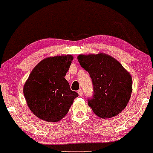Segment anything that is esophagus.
<instances>
[{"instance_id":"esophagus-1","label":"esophagus","mask_w":153,"mask_h":153,"mask_svg":"<svg viewBox=\"0 0 153 153\" xmlns=\"http://www.w3.org/2000/svg\"><path fill=\"white\" fill-rule=\"evenodd\" d=\"M77 93H78L79 96H82L83 95V91H82V90H81V89H79Z\"/></svg>"}]
</instances>
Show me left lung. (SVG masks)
Here are the masks:
<instances>
[{
  "mask_svg": "<svg viewBox=\"0 0 153 153\" xmlns=\"http://www.w3.org/2000/svg\"><path fill=\"white\" fill-rule=\"evenodd\" d=\"M77 58L92 79L94 93L88 104L94 114L102 118L120 114L128 104L132 91L129 73L107 54H81Z\"/></svg>",
  "mask_w": 153,
  "mask_h": 153,
  "instance_id": "obj_1",
  "label": "left lung"
}]
</instances>
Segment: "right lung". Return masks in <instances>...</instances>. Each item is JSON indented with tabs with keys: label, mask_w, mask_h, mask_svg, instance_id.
Returning a JSON list of instances; mask_svg holds the SVG:
<instances>
[{
	"label": "right lung",
	"mask_w": 153,
	"mask_h": 153,
	"mask_svg": "<svg viewBox=\"0 0 153 153\" xmlns=\"http://www.w3.org/2000/svg\"><path fill=\"white\" fill-rule=\"evenodd\" d=\"M72 60L71 55L47 58L30 72L24 84V95L37 118L47 122L60 121L79 96L65 79Z\"/></svg>",
	"instance_id": "obj_1"
}]
</instances>
